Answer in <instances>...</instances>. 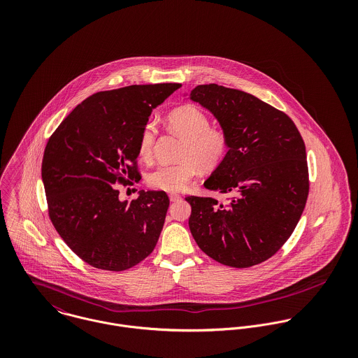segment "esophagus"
Masks as SVG:
<instances>
[{"mask_svg": "<svg viewBox=\"0 0 358 358\" xmlns=\"http://www.w3.org/2000/svg\"><path fill=\"white\" fill-rule=\"evenodd\" d=\"M169 200H171L172 203H175V201L182 200V196H180V194H176V193H171V194H169Z\"/></svg>", "mask_w": 358, "mask_h": 358, "instance_id": "obj_1", "label": "esophagus"}]
</instances>
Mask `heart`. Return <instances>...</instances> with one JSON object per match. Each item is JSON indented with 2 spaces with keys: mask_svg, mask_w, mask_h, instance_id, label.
<instances>
[{
  "mask_svg": "<svg viewBox=\"0 0 358 358\" xmlns=\"http://www.w3.org/2000/svg\"><path fill=\"white\" fill-rule=\"evenodd\" d=\"M168 128L183 138L180 161L173 164H161L148 176V183L153 189L164 192H180L200 172L216 169L229 152V139L217 128L209 127V118L203 110L186 104L176 107L166 115ZM157 128L153 121L143 125L138 153L143 159L153 155Z\"/></svg>",
  "mask_w": 358,
  "mask_h": 358,
  "instance_id": "b5f03b06",
  "label": "heart"
}]
</instances>
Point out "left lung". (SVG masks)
<instances>
[{"instance_id":"obj_1","label":"left lung","mask_w":358,"mask_h":358,"mask_svg":"<svg viewBox=\"0 0 358 358\" xmlns=\"http://www.w3.org/2000/svg\"><path fill=\"white\" fill-rule=\"evenodd\" d=\"M189 98L213 114L229 139L226 158L204 182L229 199L186 197L190 231L222 264H259L284 245L305 209V142L285 113L244 91L206 84Z\"/></svg>"}]
</instances>
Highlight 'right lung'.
<instances>
[{
    "label": "right lung",
    "mask_w": 358,
    "mask_h": 358,
    "mask_svg": "<svg viewBox=\"0 0 358 358\" xmlns=\"http://www.w3.org/2000/svg\"><path fill=\"white\" fill-rule=\"evenodd\" d=\"M180 84L129 85L80 103L53 132L43 159V183L52 223L88 264L127 270L153 252L169 199L141 190L121 201L117 183L141 180V131L158 104Z\"/></svg>",
    "instance_id": "add662e5"
}]
</instances>
